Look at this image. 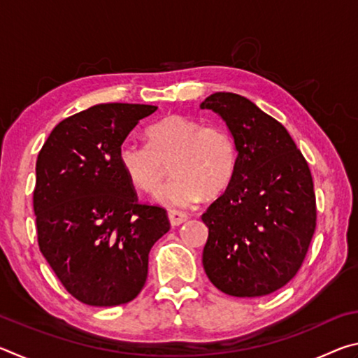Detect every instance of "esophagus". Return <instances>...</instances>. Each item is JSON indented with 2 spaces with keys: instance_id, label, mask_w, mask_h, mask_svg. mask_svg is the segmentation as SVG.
<instances>
[{
  "instance_id": "1",
  "label": "esophagus",
  "mask_w": 358,
  "mask_h": 358,
  "mask_svg": "<svg viewBox=\"0 0 358 358\" xmlns=\"http://www.w3.org/2000/svg\"><path fill=\"white\" fill-rule=\"evenodd\" d=\"M167 216H169V221H171V226L173 227L180 226V224H183L187 220L186 213H181V211H177V210H171Z\"/></svg>"
}]
</instances>
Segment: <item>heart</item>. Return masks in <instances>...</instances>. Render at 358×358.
Segmentation results:
<instances>
[{
	"mask_svg": "<svg viewBox=\"0 0 358 358\" xmlns=\"http://www.w3.org/2000/svg\"><path fill=\"white\" fill-rule=\"evenodd\" d=\"M147 147L126 142L118 150L121 171L137 189L157 192L167 207H187L203 194L215 197L229 186L237 166V150L221 124H202L185 115H169L145 131Z\"/></svg>",
	"mask_w": 358,
	"mask_h": 358,
	"instance_id": "b5f03b06",
	"label": "heart"
}]
</instances>
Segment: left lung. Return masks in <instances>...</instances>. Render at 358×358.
<instances>
[{"mask_svg":"<svg viewBox=\"0 0 358 358\" xmlns=\"http://www.w3.org/2000/svg\"><path fill=\"white\" fill-rule=\"evenodd\" d=\"M201 108L226 121L237 150L232 181L202 215L205 273L227 295H268L296 275L316 230L310 167L280 121L243 96L215 93Z\"/></svg>","mask_w":358,"mask_h":358,"instance_id":"8db88e82","label":"left lung"}]
</instances>
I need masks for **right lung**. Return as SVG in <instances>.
Instances as JSON below:
<instances>
[{"label":"right lung","mask_w":358,"mask_h":358,"mask_svg":"<svg viewBox=\"0 0 358 358\" xmlns=\"http://www.w3.org/2000/svg\"><path fill=\"white\" fill-rule=\"evenodd\" d=\"M156 106L98 104L55 126L36 162L33 207L42 256L64 289L90 306L141 294L167 211L138 203L118 150Z\"/></svg>","instance_id":"1"}]
</instances>
